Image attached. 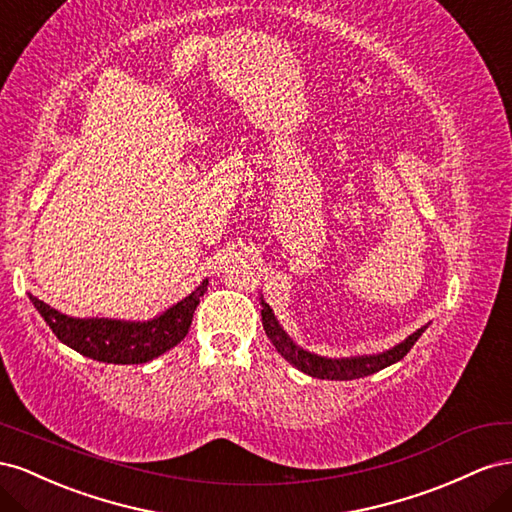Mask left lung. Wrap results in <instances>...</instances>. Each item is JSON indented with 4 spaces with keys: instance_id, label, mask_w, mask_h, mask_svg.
<instances>
[{
    "instance_id": "left-lung-1",
    "label": "left lung",
    "mask_w": 512,
    "mask_h": 512,
    "mask_svg": "<svg viewBox=\"0 0 512 512\" xmlns=\"http://www.w3.org/2000/svg\"><path fill=\"white\" fill-rule=\"evenodd\" d=\"M259 302H261V324H264V330L268 334L270 343L276 347V352H279L289 364H294L298 371L317 379H339V382H345V379H358V377H367L382 371L390 367V364L399 362L407 352H410L414 343L422 337V332L429 328V324L418 328L416 332L410 334V337L386 349V352L349 356V358H328L300 347L283 330V326L279 324V319L274 317V311L270 309V304L264 300V296L259 298Z\"/></svg>"
}]
</instances>
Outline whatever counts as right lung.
<instances>
[{
    "label": "right lung",
    "instance_id": "add662e5",
    "mask_svg": "<svg viewBox=\"0 0 512 512\" xmlns=\"http://www.w3.org/2000/svg\"><path fill=\"white\" fill-rule=\"evenodd\" d=\"M206 291L208 279H203L186 298L145 321L70 317L32 294H29V300L36 306L40 317L47 321L55 337L75 352L107 364H143L163 356L186 337L199 298Z\"/></svg>",
    "mask_w": 512,
    "mask_h": 512
}]
</instances>
